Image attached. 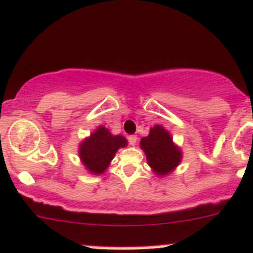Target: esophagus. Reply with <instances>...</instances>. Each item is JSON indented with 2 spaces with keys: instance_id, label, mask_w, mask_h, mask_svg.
Listing matches in <instances>:
<instances>
[{
  "instance_id": "34e87169",
  "label": "esophagus",
  "mask_w": 253,
  "mask_h": 253,
  "mask_svg": "<svg viewBox=\"0 0 253 253\" xmlns=\"http://www.w3.org/2000/svg\"><path fill=\"white\" fill-rule=\"evenodd\" d=\"M127 140H129V143L131 144V146H135L136 142H137V136H136V135H130L129 137H127Z\"/></svg>"
}]
</instances>
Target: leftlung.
<instances>
[{
  "instance_id": "left-lung-1",
  "label": "left lung",
  "mask_w": 253,
  "mask_h": 253,
  "mask_svg": "<svg viewBox=\"0 0 253 253\" xmlns=\"http://www.w3.org/2000/svg\"><path fill=\"white\" fill-rule=\"evenodd\" d=\"M141 148L147 155L148 165L159 175H166L178 166L181 153L172 142V137L163 126L152 127L149 135L140 142Z\"/></svg>"
}]
</instances>
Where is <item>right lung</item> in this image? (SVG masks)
Returning <instances> with one entry per match:
<instances>
[{"label": "right lung", "instance_id": "right-lung-1", "mask_svg": "<svg viewBox=\"0 0 253 253\" xmlns=\"http://www.w3.org/2000/svg\"><path fill=\"white\" fill-rule=\"evenodd\" d=\"M126 146L123 136H113L104 126H99L80 144V158L89 172L101 174L115 157L116 152Z\"/></svg>", "mask_w": 253, "mask_h": 253}]
</instances>
